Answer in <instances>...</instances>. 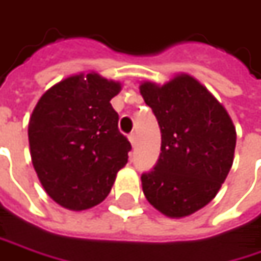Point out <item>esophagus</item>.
I'll return each instance as SVG.
<instances>
[{
  "label": "esophagus",
  "mask_w": 261,
  "mask_h": 261,
  "mask_svg": "<svg viewBox=\"0 0 261 261\" xmlns=\"http://www.w3.org/2000/svg\"><path fill=\"white\" fill-rule=\"evenodd\" d=\"M128 139H130L131 145H133V146H136V134H134V133H131L130 136H128Z\"/></svg>",
  "instance_id": "esophagus-1"
}]
</instances>
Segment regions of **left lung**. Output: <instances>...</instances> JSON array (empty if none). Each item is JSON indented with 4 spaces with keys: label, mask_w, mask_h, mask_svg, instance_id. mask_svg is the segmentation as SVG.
<instances>
[{
    "label": "left lung",
    "mask_w": 261,
    "mask_h": 261,
    "mask_svg": "<svg viewBox=\"0 0 261 261\" xmlns=\"http://www.w3.org/2000/svg\"><path fill=\"white\" fill-rule=\"evenodd\" d=\"M140 94L161 130V152L142 175L148 201L170 218L197 212L221 188L236 146V130L223 105L188 74L164 85L143 82Z\"/></svg>",
    "instance_id": "obj_1"
}]
</instances>
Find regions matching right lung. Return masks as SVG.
<instances>
[{"instance_id": "obj_1", "label": "right lung", "mask_w": 261, "mask_h": 261, "mask_svg": "<svg viewBox=\"0 0 261 261\" xmlns=\"http://www.w3.org/2000/svg\"><path fill=\"white\" fill-rule=\"evenodd\" d=\"M121 83L97 73L74 74L47 89L30 118L33 166L52 200L71 211L107 197L131 145L118 130L110 100Z\"/></svg>"}]
</instances>
